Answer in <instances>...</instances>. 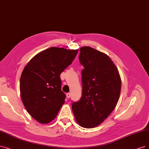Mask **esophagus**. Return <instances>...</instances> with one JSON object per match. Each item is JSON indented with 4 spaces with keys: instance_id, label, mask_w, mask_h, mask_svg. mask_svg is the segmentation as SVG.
Instances as JSON below:
<instances>
[{
    "instance_id": "obj_1",
    "label": "esophagus",
    "mask_w": 149,
    "mask_h": 149,
    "mask_svg": "<svg viewBox=\"0 0 149 149\" xmlns=\"http://www.w3.org/2000/svg\"><path fill=\"white\" fill-rule=\"evenodd\" d=\"M66 96H67V98H70V93H67L66 94Z\"/></svg>"
}]
</instances>
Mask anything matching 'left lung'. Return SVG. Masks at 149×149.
<instances>
[{
    "instance_id": "8db88e82",
    "label": "left lung",
    "mask_w": 149,
    "mask_h": 149,
    "mask_svg": "<svg viewBox=\"0 0 149 149\" xmlns=\"http://www.w3.org/2000/svg\"><path fill=\"white\" fill-rule=\"evenodd\" d=\"M79 60L84 67L82 96L71 107L79 125L92 128L103 122L116 108L121 79L111 58L92 47H81Z\"/></svg>"
}]
</instances>
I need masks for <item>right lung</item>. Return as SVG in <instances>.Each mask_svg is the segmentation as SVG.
I'll return each instance as SVG.
<instances>
[{"label":"right lung","mask_w":149,"mask_h":149,"mask_svg":"<svg viewBox=\"0 0 149 149\" xmlns=\"http://www.w3.org/2000/svg\"><path fill=\"white\" fill-rule=\"evenodd\" d=\"M78 50L51 47L35 56L20 78L22 103L29 114L41 123L56 117L66 95L61 90V74L72 63Z\"/></svg>","instance_id":"add662e5"}]
</instances>
